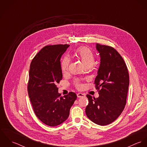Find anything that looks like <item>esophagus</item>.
Here are the masks:
<instances>
[{
  "label": "esophagus",
  "instance_id": "obj_1",
  "mask_svg": "<svg viewBox=\"0 0 147 147\" xmlns=\"http://www.w3.org/2000/svg\"><path fill=\"white\" fill-rule=\"evenodd\" d=\"M84 96H85V94H83V93H77V97H79V98H80V97H84Z\"/></svg>",
  "mask_w": 147,
  "mask_h": 147
}]
</instances>
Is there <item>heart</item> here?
I'll return each mask as SVG.
<instances>
[{"mask_svg":"<svg viewBox=\"0 0 147 147\" xmlns=\"http://www.w3.org/2000/svg\"><path fill=\"white\" fill-rule=\"evenodd\" d=\"M75 55L78 59L81 61L85 68L90 67L95 60V56L94 53L90 49L86 47H80L78 48L76 50ZM70 59L68 57L65 56L62 59L61 62V68L63 73L67 71ZM75 85L78 88L81 87V85L78 80L75 82Z\"/></svg>","mask_w":147,"mask_h":147,"instance_id":"1","label":"heart"}]
</instances>
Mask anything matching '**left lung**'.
<instances>
[{
  "label": "left lung",
  "mask_w": 147,
  "mask_h": 147,
  "mask_svg": "<svg viewBox=\"0 0 147 147\" xmlns=\"http://www.w3.org/2000/svg\"><path fill=\"white\" fill-rule=\"evenodd\" d=\"M100 53V65L94 80L99 97L87 94L89 104L85 109L88 118L94 123L105 126L121 114L126 104L129 83L126 63L113 47L96 44ZM100 89H99V88Z\"/></svg>",
  "instance_id": "obj_1"
}]
</instances>
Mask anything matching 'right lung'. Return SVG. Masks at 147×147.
<instances>
[{
    "mask_svg": "<svg viewBox=\"0 0 147 147\" xmlns=\"http://www.w3.org/2000/svg\"><path fill=\"white\" fill-rule=\"evenodd\" d=\"M68 45H48L43 47L30 65L28 92L33 110L45 125L58 126L68 117L77 98L74 92L63 97L57 84L62 79L61 58Z\"/></svg>",
    "mask_w": 147,
    "mask_h": 147,
    "instance_id": "obj_1",
    "label": "right lung"
}]
</instances>
